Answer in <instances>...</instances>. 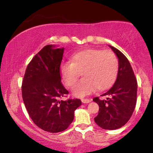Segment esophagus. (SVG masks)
<instances>
[{"label": "esophagus", "instance_id": "obj_1", "mask_svg": "<svg viewBox=\"0 0 153 153\" xmlns=\"http://www.w3.org/2000/svg\"><path fill=\"white\" fill-rule=\"evenodd\" d=\"M82 102L83 103H90L91 101V99H82Z\"/></svg>", "mask_w": 153, "mask_h": 153}]
</instances>
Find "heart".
I'll return each instance as SVG.
<instances>
[{
    "instance_id": "1",
    "label": "heart",
    "mask_w": 153,
    "mask_h": 153,
    "mask_svg": "<svg viewBox=\"0 0 153 153\" xmlns=\"http://www.w3.org/2000/svg\"><path fill=\"white\" fill-rule=\"evenodd\" d=\"M119 70L117 56L111 51L89 48L72 56L71 62L60 66V75L67 87H72L81 73L82 78L75 83L73 94L84 96L98 91H106L114 85Z\"/></svg>"
}]
</instances>
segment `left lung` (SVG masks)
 Returning a JSON list of instances; mask_svg holds the SVG:
<instances>
[{
	"label": "left lung",
	"instance_id": "obj_1",
	"mask_svg": "<svg viewBox=\"0 0 153 153\" xmlns=\"http://www.w3.org/2000/svg\"><path fill=\"white\" fill-rule=\"evenodd\" d=\"M119 59V70L117 80L111 88L101 95L106 100L94 98L99 106L94 121L100 127L114 130L122 127L131 118L137 103V82L130 63L122 52L110 46Z\"/></svg>",
	"mask_w": 153,
	"mask_h": 153
}]
</instances>
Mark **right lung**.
<instances>
[{"label": "right lung", "instance_id": "obj_1", "mask_svg": "<svg viewBox=\"0 0 153 153\" xmlns=\"http://www.w3.org/2000/svg\"><path fill=\"white\" fill-rule=\"evenodd\" d=\"M64 48L49 45L33 57L22 81V98L29 117L37 127L48 132L62 131L74 119L80 99L62 101L69 94L61 82L60 64Z\"/></svg>", "mask_w": 153, "mask_h": 153}]
</instances>
